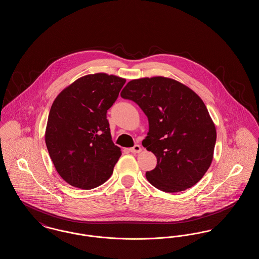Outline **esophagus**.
Segmentation results:
<instances>
[{"label": "esophagus", "instance_id": "esophagus-1", "mask_svg": "<svg viewBox=\"0 0 259 259\" xmlns=\"http://www.w3.org/2000/svg\"><path fill=\"white\" fill-rule=\"evenodd\" d=\"M130 151H131L132 153H140V152L142 151V148H141V146H139V145H135L133 148H130Z\"/></svg>", "mask_w": 259, "mask_h": 259}]
</instances>
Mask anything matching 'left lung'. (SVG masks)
Here are the masks:
<instances>
[{
	"instance_id": "obj_1",
	"label": "left lung",
	"mask_w": 259,
	"mask_h": 259,
	"mask_svg": "<svg viewBox=\"0 0 259 259\" xmlns=\"http://www.w3.org/2000/svg\"><path fill=\"white\" fill-rule=\"evenodd\" d=\"M148 116L144 148L157 158L146 172L148 182L164 192H180L204 177L213 158L217 130L204 102L189 87L164 76L130 80L120 93Z\"/></svg>"
}]
</instances>
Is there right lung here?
<instances>
[{
	"mask_svg": "<svg viewBox=\"0 0 259 259\" xmlns=\"http://www.w3.org/2000/svg\"><path fill=\"white\" fill-rule=\"evenodd\" d=\"M125 81L113 74H87L54 100L46 144L56 171L69 185L88 190L110 179L121 150L111 140L107 111Z\"/></svg>",
	"mask_w": 259,
	"mask_h": 259,
	"instance_id": "right-lung-1",
	"label": "right lung"
}]
</instances>
